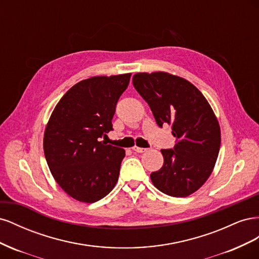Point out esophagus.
<instances>
[{
	"label": "esophagus",
	"instance_id": "1",
	"mask_svg": "<svg viewBox=\"0 0 259 259\" xmlns=\"http://www.w3.org/2000/svg\"><path fill=\"white\" fill-rule=\"evenodd\" d=\"M132 149H133V151L138 152V153H143V152H145V151L148 150L147 148H140V147H137V146H134Z\"/></svg>",
	"mask_w": 259,
	"mask_h": 259
}]
</instances>
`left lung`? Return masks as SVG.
Here are the masks:
<instances>
[{
	"mask_svg": "<svg viewBox=\"0 0 259 259\" xmlns=\"http://www.w3.org/2000/svg\"><path fill=\"white\" fill-rule=\"evenodd\" d=\"M133 85L150 107L160 127L171 124L173 149H162L164 163L150 177L160 191L187 197L209 177L221 148V128L209 104L193 84L165 72L136 73Z\"/></svg>",
	"mask_w": 259,
	"mask_h": 259,
	"instance_id": "left-lung-1",
	"label": "left lung"
}]
</instances>
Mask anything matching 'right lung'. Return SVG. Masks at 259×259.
<instances>
[{
  "label": "right lung",
  "mask_w": 259,
  "mask_h": 259,
  "mask_svg": "<svg viewBox=\"0 0 259 259\" xmlns=\"http://www.w3.org/2000/svg\"><path fill=\"white\" fill-rule=\"evenodd\" d=\"M131 73L94 76L76 83L55 107L44 134V154L57 184L73 199L93 203L119 179L124 149L100 142Z\"/></svg>",
  "instance_id": "add662e5"
}]
</instances>
